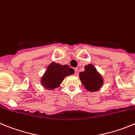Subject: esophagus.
<instances>
[{
    "label": "esophagus",
    "instance_id": "esophagus-1",
    "mask_svg": "<svg viewBox=\"0 0 135 135\" xmlns=\"http://www.w3.org/2000/svg\"><path fill=\"white\" fill-rule=\"evenodd\" d=\"M78 74H79L78 69L76 68L75 69V75H76V76H78Z\"/></svg>",
    "mask_w": 135,
    "mask_h": 135
}]
</instances>
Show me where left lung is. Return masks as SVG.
<instances>
[{
    "label": "left lung",
    "mask_w": 135,
    "mask_h": 135,
    "mask_svg": "<svg viewBox=\"0 0 135 135\" xmlns=\"http://www.w3.org/2000/svg\"><path fill=\"white\" fill-rule=\"evenodd\" d=\"M80 79L85 88L90 92H96L103 86V78L92 64L85 66V70L80 73Z\"/></svg>",
    "instance_id": "8db88e82"
}]
</instances>
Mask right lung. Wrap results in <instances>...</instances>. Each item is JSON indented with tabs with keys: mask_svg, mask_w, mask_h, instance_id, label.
<instances>
[{
	"mask_svg": "<svg viewBox=\"0 0 135 135\" xmlns=\"http://www.w3.org/2000/svg\"><path fill=\"white\" fill-rule=\"evenodd\" d=\"M74 74V70L68 65H61L55 62L51 63L42 76L41 83L46 89L54 90L59 87L66 76Z\"/></svg>",
	"mask_w": 135,
	"mask_h": 135,
	"instance_id": "1",
	"label": "right lung"
}]
</instances>
